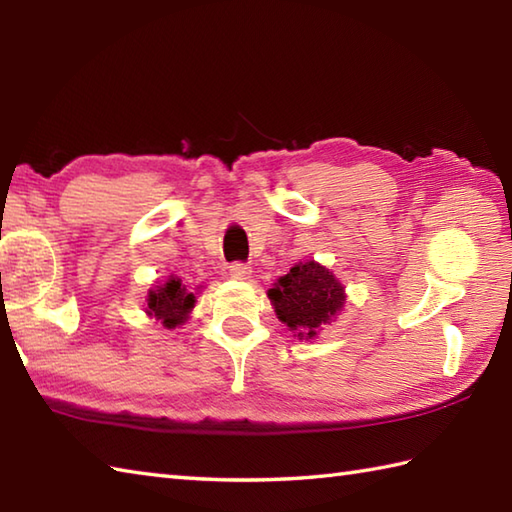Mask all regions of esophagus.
Returning <instances> with one entry per match:
<instances>
[{"label":"esophagus","instance_id":"1","mask_svg":"<svg viewBox=\"0 0 512 512\" xmlns=\"http://www.w3.org/2000/svg\"><path fill=\"white\" fill-rule=\"evenodd\" d=\"M228 273H231L233 279H248L250 266H248V264H242V262H233L231 266H228Z\"/></svg>","mask_w":512,"mask_h":512}]
</instances>
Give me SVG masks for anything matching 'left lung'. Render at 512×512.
I'll return each instance as SVG.
<instances>
[{"label": "left lung", "instance_id": "8db88e82", "mask_svg": "<svg viewBox=\"0 0 512 512\" xmlns=\"http://www.w3.org/2000/svg\"><path fill=\"white\" fill-rule=\"evenodd\" d=\"M279 321H284L297 336L312 339L321 325L330 323L343 308L345 290L330 270L317 262L297 264L268 290Z\"/></svg>", "mask_w": 512, "mask_h": 512}]
</instances>
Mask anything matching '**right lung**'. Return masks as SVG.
<instances>
[{
  "mask_svg": "<svg viewBox=\"0 0 512 512\" xmlns=\"http://www.w3.org/2000/svg\"><path fill=\"white\" fill-rule=\"evenodd\" d=\"M195 306L193 292H187L180 279H169L165 286H156L149 290L147 314L156 317L165 328H178L189 319V312Z\"/></svg>",
  "mask_w": 512,
  "mask_h": 512,
  "instance_id": "obj_1",
  "label": "right lung"
}]
</instances>
